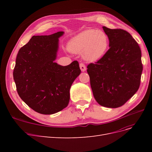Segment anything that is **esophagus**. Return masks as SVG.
<instances>
[{
    "label": "esophagus",
    "instance_id": "34e87169",
    "mask_svg": "<svg viewBox=\"0 0 152 152\" xmlns=\"http://www.w3.org/2000/svg\"><path fill=\"white\" fill-rule=\"evenodd\" d=\"M79 66H80V70H81L82 72H85L86 70V66H85L84 63H80Z\"/></svg>",
    "mask_w": 152,
    "mask_h": 152
}]
</instances>
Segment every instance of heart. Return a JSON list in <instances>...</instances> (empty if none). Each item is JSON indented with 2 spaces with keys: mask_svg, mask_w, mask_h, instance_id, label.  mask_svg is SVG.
I'll return each instance as SVG.
<instances>
[{
  "mask_svg": "<svg viewBox=\"0 0 152 152\" xmlns=\"http://www.w3.org/2000/svg\"><path fill=\"white\" fill-rule=\"evenodd\" d=\"M109 45L107 35L102 30H86L73 37L69 43L71 52L80 54L86 61L94 62L102 58Z\"/></svg>",
  "mask_w": 152,
  "mask_h": 152,
  "instance_id": "obj_1",
  "label": "heart"
}]
</instances>
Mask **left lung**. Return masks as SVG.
<instances>
[{
	"label": "left lung",
	"mask_w": 152,
	"mask_h": 152,
	"mask_svg": "<svg viewBox=\"0 0 152 152\" xmlns=\"http://www.w3.org/2000/svg\"><path fill=\"white\" fill-rule=\"evenodd\" d=\"M110 49L87 72L94 97L100 105L118 108L138 90L142 71L141 51L131 35L122 29L103 26Z\"/></svg>",
	"instance_id": "left-lung-1"
}]
</instances>
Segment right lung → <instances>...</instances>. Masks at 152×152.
Returning a JSON list of instances; mask_svg holds the SVG:
<instances>
[{
  "instance_id": "add662e5",
  "label": "right lung",
  "mask_w": 152,
  "mask_h": 152,
  "mask_svg": "<svg viewBox=\"0 0 152 152\" xmlns=\"http://www.w3.org/2000/svg\"><path fill=\"white\" fill-rule=\"evenodd\" d=\"M63 34L33 36L17 54L13 78L18 93L41 114H53L67 107L71 86L81 72L77 61L65 66L54 61Z\"/></svg>"
}]
</instances>
